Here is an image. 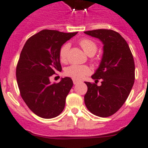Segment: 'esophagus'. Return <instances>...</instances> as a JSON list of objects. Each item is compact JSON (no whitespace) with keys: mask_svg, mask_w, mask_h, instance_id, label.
Listing matches in <instances>:
<instances>
[{"mask_svg":"<svg viewBox=\"0 0 148 148\" xmlns=\"http://www.w3.org/2000/svg\"><path fill=\"white\" fill-rule=\"evenodd\" d=\"M79 82V80H77V79H73V83H74V85H77Z\"/></svg>","mask_w":148,"mask_h":148,"instance_id":"34e87169","label":"esophagus"}]
</instances>
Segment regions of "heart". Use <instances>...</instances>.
<instances>
[{
    "label": "heart",
    "instance_id": "obj_1",
    "mask_svg": "<svg viewBox=\"0 0 148 148\" xmlns=\"http://www.w3.org/2000/svg\"><path fill=\"white\" fill-rule=\"evenodd\" d=\"M79 45L84 52L89 56H93L97 51V45L93 41L88 38H82L79 41ZM69 45L65 44L59 51V58L62 63L67 61L68 53L69 50ZM90 73L89 67L84 65H71L65 69L64 74L66 77H71L74 79H81L85 76Z\"/></svg>",
    "mask_w": 148,
    "mask_h": 148
}]
</instances>
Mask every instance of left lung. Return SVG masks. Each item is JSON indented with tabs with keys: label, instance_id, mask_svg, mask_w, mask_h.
<instances>
[{
	"label": "left lung",
	"instance_id": "obj_1",
	"mask_svg": "<svg viewBox=\"0 0 148 148\" xmlns=\"http://www.w3.org/2000/svg\"><path fill=\"white\" fill-rule=\"evenodd\" d=\"M85 34L103 45L101 61L91 77L95 83L85 82L88 86L85 103L91 113L107 118L119 110L132 90L135 79L133 55L126 41L114 30L98 29ZM99 79L102 80L100 86L97 85Z\"/></svg>",
	"mask_w": 148,
	"mask_h": 148
}]
</instances>
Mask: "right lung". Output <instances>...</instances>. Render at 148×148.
I'll list each match as a JSON object with an SVG mask.
<instances>
[{
	"label": "right lung",
	"instance_id": "obj_1",
	"mask_svg": "<svg viewBox=\"0 0 148 148\" xmlns=\"http://www.w3.org/2000/svg\"><path fill=\"white\" fill-rule=\"evenodd\" d=\"M77 34L43 30L30 37L22 49L16 65V82L25 103L38 117L55 118L64 109L72 79L65 77L52 84L49 77L61 71L59 51Z\"/></svg>",
	"mask_w": 148,
	"mask_h": 148
}]
</instances>
